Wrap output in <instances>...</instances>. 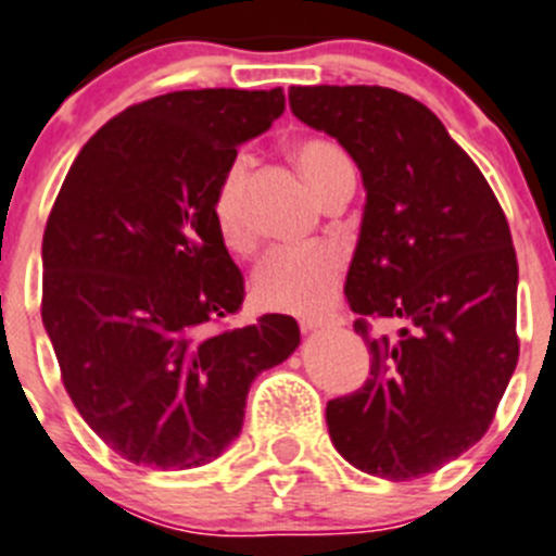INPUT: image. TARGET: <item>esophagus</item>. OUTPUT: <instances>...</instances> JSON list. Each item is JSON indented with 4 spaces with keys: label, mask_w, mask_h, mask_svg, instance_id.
Returning <instances> with one entry per match:
<instances>
[{
    "label": "esophagus",
    "mask_w": 556,
    "mask_h": 556,
    "mask_svg": "<svg viewBox=\"0 0 556 556\" xmlns=\"http://www.w3.org/2000/svg\"><path fill=\"white\" fill-rule=\"evenodd\" d=\"M343 321L346 319L338 314H319V316H303V319H300V327H303V332H314V330H325V327H341Z\"/></svg>",
    "instance_id": "34e87169"
}]
</instances>
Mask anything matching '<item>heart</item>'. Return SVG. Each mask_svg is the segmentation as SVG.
Masks as SVG:
<instances>
[{
  "label": "heart",
  "instance_id": "b5f03b06",
  "mask_svg": "<svg viewBox=\"0 0 556 556\" xmlns=\"http://www.w3.org/2000/svg\"><path fill=\"white\" fill-rule=\"evenodd\" d=\"M294 163L305 174L316 195L327 188L338 168L349 166L343 152L336 144L321 139H300L292 147ZM245 163L237 161L220 179L218 193L213 199V220L220 242L231 253H248L253 248V231L245 218ZM343 253L332 245L319 248H281L262 258L253 269L251 294L262 308L267 311H314L325 305L341 287Z\"/></svg>",
  "mask_w": 556,
  "mask_h": 556
}]
</instances>
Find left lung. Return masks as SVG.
Listing matches in <instances>:
<instances>
[{"label":"left lung","instance_id":"8db88e82","mask_svg":"<svg viewBox=\"0 0 556 556\" xmlns=\"http://www.w3.org/2000/svg\"><path fill=\"white\" fill-rule=\"evenodd\" d=\"M292 114L352 155L366 188L346 275L371 379L327 401L352 467L388 480L437 472L489 431L516 371L519 264L496 195L440 116L388 87H292ZM366 315L402 321L371 339Z\"/></svg>","mask_w":556,"mask_h":556}]
</instances>
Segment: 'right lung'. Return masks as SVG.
Instances as JSON below:
<instances>
[{"instance_id": "add662e5", "label": "right lung", "mask_w": 556, "mask_h": 556, "mask_svg": "<svg viewBox=\"0 0 556 556\" xmlns=\"http://www.w3.org/2000/svg\"><path fill=\"white\" fill-rule=\"evenodd\" d=\"M283 89L130 105L73 161L43 235V327L78 415L128 462L193 469L240 437L251 382L300 346L292 316L215 332L242 305L213 199Z\"/></svg>"}]
</instances>
